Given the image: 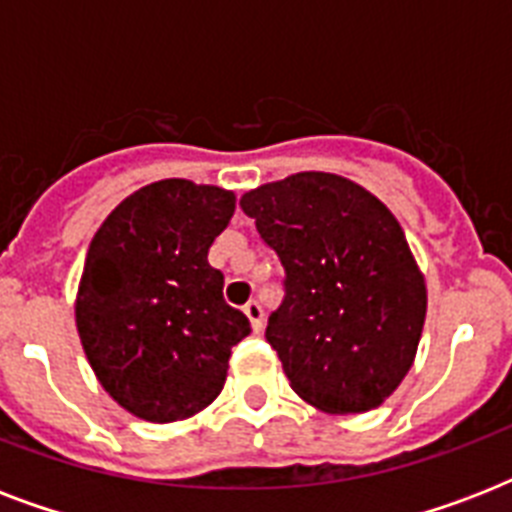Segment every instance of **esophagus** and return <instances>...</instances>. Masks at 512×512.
Returning a JSON list of instances; mask_svg holds the SVG:
<instances>
[{
	"label": "esophagus",
	"instance_id": "esophagus-1",
	"mask_svg": "<svg viewBox=\"0 0 512 512\" xmlns=\"http://www.w3.org/2000/svg\"><path fill=\"white\" fill-rule=\"evenodd\" d=\"M244 313H247V319H249V324H252V329H255V332H260L265 324L263 305L257 303V300H249V303L244 305Z\"/></svg>",
	"mask_w": 512,
	"mask_h": 512
}]
</instances>
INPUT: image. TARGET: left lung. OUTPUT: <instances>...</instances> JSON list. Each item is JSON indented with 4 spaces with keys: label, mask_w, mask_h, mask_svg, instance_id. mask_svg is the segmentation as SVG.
Listing matches in <instances>:
<instances>
[{
    "label": "left lung",
    "mask_w": 512,
    "mask_h": 512,
    "mask_svg": "<svg viewBox=\"0 0 512 512\" xmlns=\"http://www.w3.org/2000/svg\"><path fill=\"white\" fill-rule=\"evenodd\" d=\"M284 268L265 340L297 396L369 412L404 380L425 324V279L390 209L353 180L297 172L241 196Z\"/></svg>",
    "instance_id": "obj_1"
}]
</instances>
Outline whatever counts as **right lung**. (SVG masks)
<instances>
[{
	"mask_svg": "<svg viewBox=\"0 0 512 512\" xmlns=\"http://www.w3.org/2000/svg\"><path fill=\"white\" fill-rule=\"evenodd\" d=\"M233 209L231 191L172 177L127 196L90 241L76 329L100 385L140 420H185L212 404L249 335L207 260Z\"/></svg>",
	"mask_w": 512,
	"mask_h": 512,
	"instance_id": "right-lung-1",
	"label": "right lung"
}]
</instances>
